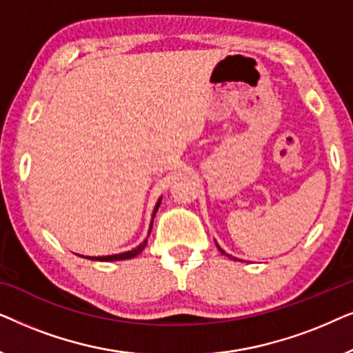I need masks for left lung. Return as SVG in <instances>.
Returning <instances> with one entry per match:
<instances>
[{
    "label": "left lung",
    "mask_w": 353,
    "mask_h": 353,
    "mask_svg": "<svg viewBox=\"0 0 353 353\" xmlns=\"http://www.w3.org/2000/svg\"><path fill=\"white\" fill-rule=\"evenodd\" d=\"M216 248H219V250H220V252H221V254H225V255H228V254H226V252H225V250H223V249H221V248H220V245H219V244H216ZM228 257H230V259H231V255H228ZM233 259H234V257H233ZM234 260H236V259H234Z\"/></svg>",
    "instance_id": "1"
}]
</instances>
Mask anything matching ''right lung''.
I'll return each instance as SVG.
<instances>
[{
    "instance_id": "obj_1",
    "label": "right lung",
    "mask_w": 353,
    "mask_h": 353,
    "mask_svg": "<svg viewBox=\"0 0 353 353\" xmlns=\"http://www.w3.org/2000/svg\"><path fill=\"white\" fill-rule=\"evenodd\" d=\"M161 199H162V197H161ZM161 199L157 201L156 207H154L152 220H154V216H156V212H157V209H159V205H161ZM152 220H151V225H149V233H151V230H152ZM149 233H148V236H149ZM146 244H148V239H144L143 243L138 245V248H134V249H132V250H128V252L115 254V255H104V257H85V259H90V260H99V262H114V260H125V259H133V257H137L138 254H141V250H143L144 248H146Z\"/></svg>"
}]
</instances>
